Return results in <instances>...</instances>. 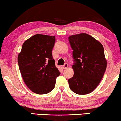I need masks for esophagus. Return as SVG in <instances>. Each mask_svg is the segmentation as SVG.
I'll return each instance as SVG.
<instances>
[{
    "label": "esophagus",
    "instance_id": "obj_1",
    "mask_svg": "<svg viewBox=\"0 0 121 121\" xmlns=\"http://www.w3.org/2000/svg\"><path fill=\"white\" fill-rule=\"evenodd\" d=\"M68 67V64L67 63H65V64L63 66H62V68H63L64 69H66V68H67Z\"/></svg>",
    "mask_w": 121,
    "mask_h": 121
}]
</instances>
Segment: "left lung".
<instances>
[{"mask_svg": "<svg viewBox=\"0 0 121 121\" xmlns=\"http://www.w3.org/2000/svg\"><path fill=\"white\" fill-rule=\"evenodd\" d=\"M73 49V76L68 80L69 87L78 94H89L98 85L106 69L104 49L99 41L82 33L68 37Z\"/></svg>", "mask_w": 121, "mask_h": 121, "instance_id": "obj_1", "label": "left lung"}]
</instances>
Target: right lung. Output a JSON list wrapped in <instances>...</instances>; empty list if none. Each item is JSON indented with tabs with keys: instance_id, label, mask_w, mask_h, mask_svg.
<instances>
[{
	"instance_id": "obj_1",
	"label": "right lung",
	"mask_w": 121,
	"mask_h": 121,
	"mask_svg": "<svg viewBox=\"0 0 121 121\" xmlns=\"http://www.w3.org/2000/svg\"><path fill=\"white\" fill-rule=\"evenodd\" d=\"M55 43V36L36 34L23 43L18 55V64L25 84L36 94L51 92L60 74L52 57Z\"/></svg>"
}]
</instances>
